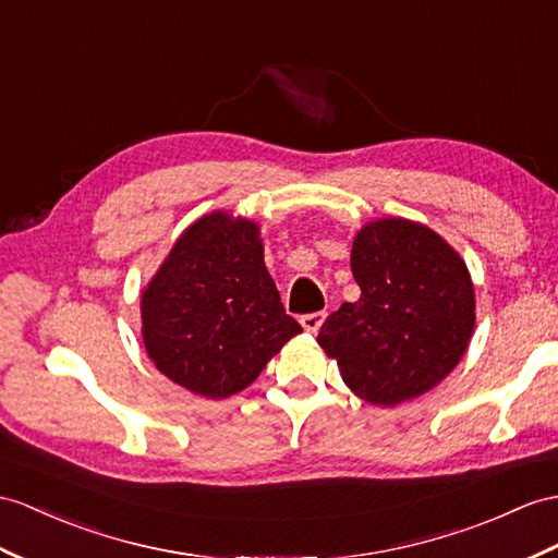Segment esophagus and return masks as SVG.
Returning <instances> with one entry per match:
<instances>
[{
	"mask_svg": "<svg viewBox=\"0 0 558 558\" xmlns=\"http://www.w3.org/2000/svg\"><path fill=\"white\" fill-rule=\"evenodd\" d=\"M324 319H326V312H312V315L301 317V324H303V329L307 333H317L319 326L324 324Z\"/></svg>",
	"mask_w": 558,
	"mask_h": 558,
	"instance_id": "obj_1",
	"label": "esophagus"
}]
</instances>
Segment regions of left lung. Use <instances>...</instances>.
Returning <instances> with one entry per match:
<instances>
[{"mask_svg":"<svg viewBox=\"0 0 558 558\" xmlns=\"http://www.w3.org/2000/svg\"><path fill=\"white\" fill-rule=\"evenodd\" d=\"M350 269L362 295L322 324L317 343L366 402L392 407L424 396L471 341L475 298L466 263L426 225L384 217L357 232Z\"/></svg>","mask_w":558,"mask_h":558,"instance_id":"8db88e82","label":"left lung"}]
</instances>
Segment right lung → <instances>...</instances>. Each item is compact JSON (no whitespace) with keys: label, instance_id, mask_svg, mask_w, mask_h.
I'll return each mask as SVG.
<instances>
[{"label":"right lung","instance_id":"obj_1","mask_svg":"<svg viewBox=\"0 0 558 558\" xmlns=\"http://www.w3.org/2000/svg\"><path fill=\"white\" fill-rule=\"evenodd\" d=\"M301 331L265 267L260 229L222 210L184 229L142 293L148 357L201 398L251 386Z\"/></svg>","mask_w":558,"mask_h":558}]
</instances>
